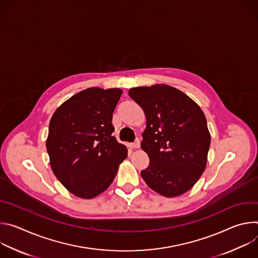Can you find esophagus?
Masks as SVG:
<instances>
[{
	"label": "esophagus",
	"mask_w": 258,
	"mask_h": 258,
	"mask_svg": "<svg viewBox=\"0 0 258 258\" xmlns=\"http://www.w3.org/2000/svg\"><path fill=\"white\" fill-rule=\"evenodd\" d=\"M131 148H133V149H138L139 147H140V140L139 139H137L134 143H132L131 145Z\"/></svg>",
	"instance_id": "obj_1"
}]
</instances>
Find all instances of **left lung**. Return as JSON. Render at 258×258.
Instances as JSON below:
<instances>
[{"label": "left lung", "instance_id": "8db88e82", "mask_svg": "<svg viewBox=\"0 0 258 258\" xmlns=\"http://www.w3.org/2000/svg\"><path fill=\"white\" fill-rule=\"evenodd\" d=\"M128 95L146 115L141 147L150 162L141 171L142 177L162 196L186 193L204 171L210 146L201 108L167 85L133 88Z\"/></svg>", "mask_w": 258, "mask_h": 258}]
</instances>
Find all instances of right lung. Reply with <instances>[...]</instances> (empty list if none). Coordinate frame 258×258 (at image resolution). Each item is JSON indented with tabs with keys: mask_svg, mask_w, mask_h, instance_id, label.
I'll list each match as a JSON object with an SVG mask.
<instances>
[{
	"mask_svg": "<svg viewBox=\"0 0 258 258\" xmlns=\"http://www.w3.org/2000/svg\"><path fill=\"white\" fill-rule=\"evenodd\" d=\"M120 89L90 88L65 101L49 124L47 151L52 170L72 194L91 199L113 181L127 150L112 133Z\"/></svg>",
	"mask_w": 258,
	"mask_h": 258,
	"instance_id": "add662e5",
	"label": "right lung"
}]
</instances>
